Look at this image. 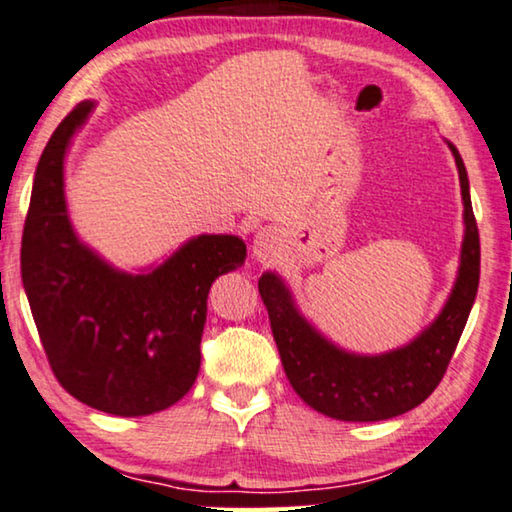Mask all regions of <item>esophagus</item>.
<instances>
[{
  "mask_svg": "<svg viewBox=\"0 0 512 512\" xmlns=\"http://www.w3.org/2000/svg\"><path fill=\"white\" fill-rule=\"evenodd\" d=\"M280 253V236L273 232V229H259L253 239V255L259 262H266V259H273Z\"/></svg>",
  "mask_w": 512,
  "mask_h": 512,
  "instance_id": "1",
  "label": "esophagus"
}]
</instances>
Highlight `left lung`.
I'll return each mask as SVG.
<instances>
[{"instance_id": "1", "label": "left lung", "mask_w": 512, "mask_h": 512, "mask_svg": "<svg viewBox=\"0 0 512 512\" xmlns=\"http://www.w3.org/2000/svg\"><path fill=\"white\" fill-rule=\"evenodd\" d=\"M448 146L455 155L464 199L462 264L441 315L415 341L376 357L345 352L301 318L290 290L276 273L266 271L259 278V294L269 311L287 380L294 392L322 415L345 422H378L408 413L436 390L455 355L478 294L480 236L471 206L469 176L457 148L452 143Z\"/></svg>"}]
</instances>
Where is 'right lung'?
I'll use <instances>...</instances> for the list:
<instances>
[{
    "mask_svg": "<svg viewBox=\"0 0 512 512\" xmlns=\"http://www.w3.org/2000/svg\"><path fill=\"white\" fill-rule=\"evenodd\" d=\"M92 106L78 104L43 148L20 271L48 364L64 390L102 413L139 417L190 392L201 364L208 290L246 262V243L201 234L136 276L83 246L64 201V155Z\"/></svg>",
    "mask_w": 512,
    "mask_h": 512,
    "instance_id": "obj_1",
    "label": "right lung"
}]
</instances>
